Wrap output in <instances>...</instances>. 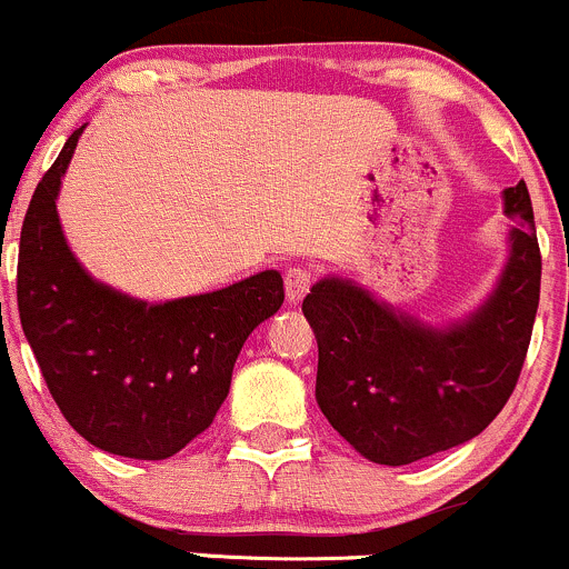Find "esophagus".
Instances as JSON below:
<instances>
[{"mask_svg": "<svg viewBox=\"0 0 569 569\" xmlns=\"http://www.w3.org/2000/svg\"><path fill=\"white\" fill-rule=\"evenodd\" d=\"M312 287V273L301 266H292L284 271V292H287V301L298 303L303 296L309 292Z\"/></svg>", "mask_w": 569, "mask_h": 569, "instance_id": "obj_1", "label": "esophagus"}]
</instances>
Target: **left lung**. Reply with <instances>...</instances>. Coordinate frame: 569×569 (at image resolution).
I'll return each mask as SVG.
<instances>
[{
	"instance_id": "1",
	"label": "left lung",
	"mask_w": 569,
	"mask_h": 569,
	"mask_svg": "<svg viewBox=\"0 0 569 569\" xmlns=\"http://www.w3.org/2000/svg\"><path fill=\"white\" fill-rule=\"evenodd\" d=\"M501 202L507 262L488 298L460 320L432 326L331 273L303 298L318 339V406L367 460L408 466L447 452L507 406L535 328L542 257L523 180L503 189Z\"/></svg>"
}]
</instances>
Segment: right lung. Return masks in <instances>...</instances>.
I'll return each instance as SVG.
<instances>
[{"label":"right lung","instance_id":"1","mask_svg":"<svg viewBox=\"0 0 569 569\" xmlns=\"http://www.w3.org/2000/svg\"><path fill=\"white\" fill-rule=\"evenodd\" d=\"M87 122L34 189L21 227L23 337L68 425L103 452L167 460L208 430L246 337L279 312V271L172 301L98 282L76 260L57 197Z\"/></svg>","mask_w":569,"mask_h":569}]
</instances>
